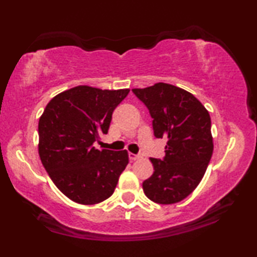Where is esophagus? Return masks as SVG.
I'll return each instance as SVG.
<instances>
[{
  "instance_id": "esophagus-1",
  "label": "esophagus",
  "mask_w": 257,
  "mask_h": 257,
  "mask_svg": "<svg viewBox=\"0 0 257 257\" xmlns=\"http://www.w3.org/2000/svg\"><path fill=\"white\" fill-rule=\"evenodd\" d=\"M128 158H130V161H136V160H139L142 156L140 154H133V153H128Z\"/></svg>"
}]
</instances>
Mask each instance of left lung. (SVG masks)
Here are the masks:
<instances>
[{"label": "left lung", "instance_id": "1", "mask_svg": "<svg viewBox=\"0 0 257 257\" xmlns=\"http://www.w3.org/2000/svg\"><path fill=\"white\" fill-rule=\"evenodd\" d=\"M132 91L149 108L156 138H167L163 159L151 158L154 172L144 193L160 205L177 203L200 184L212 158L210 115L192 93L171 84Z\"/></svg>", "mask_w": 257, "mask_h": 257}]
</instances>
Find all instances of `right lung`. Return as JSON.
<instances>
[{"label": "right lung", "mask_w": 257, "mask_h": 257, "mask_svg": "<svg viewBox=\"0 0 257 257\" xmlns=\"http://www.w3.org/2000/svg\"><path fill=\"white\" fill-rule=\"evenodd\" d=\"M130 92L80 85L49 101L38 121V153L49 177L70 200L96 205L113 194L127 151L96 150L114 108Z\"/></svg>", "instance_id": "right-lung-1"}]
</instances>
